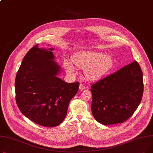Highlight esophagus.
<instances>
[{
	"label": "esophagus",
	"mask_w": 153,
	"mask_h": 153,
	"mask_svg": "<svg viewBox=\"0 0 153 153\" xmlns=\"http://www.w3.org/2000/svg\"><path fill=\"white\" fill-rule=\"evenodd\" d=\"M85 89V86L84 85V84H81L79 85V89L81 90V91H83V90H84Z\"/></svg>",
	"instance_id": "34e87169"
}]
</instances>
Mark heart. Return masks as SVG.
<instances>
[{
  "mask_svg": "<svg viewBox=\"0 0 153 153\" xmlns=\"http://www.w3.org/2000/svg\"><path fill=\"white\" fill-rule=\"evenodd\" d=\"M73 62L77 67L85 69L86 77L91 80H99L112 69L114 61L109 56L97 51H82L73 57ZM64 67L69 74L75 72V68L71 61H64Z\"/></svg>",
  "mask_w": 153,
  "mask_h": 153,
  "instance_id": "1",
  "label": "heart"
}]
</instances>
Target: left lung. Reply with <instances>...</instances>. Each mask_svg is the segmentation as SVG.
Returning <instances> with one entry per match:
<instances>
[{
	"label": "left lung",
	"instance_id": "obj_1",
	"mask_svg": "<svg viewBox=\"0 0 153 153\" xmlns=\"http://www.w3.org/2000/svg\"><path fill=\"white\" fill-rule=\"evenodd\" d=\"M143 78L137 61L91 85V110L102 125L126 122L139 106L143 94Z\"/></svg>",
	"mask_w": 153,
	"mask_h": 153
}]
</instances>
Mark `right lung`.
Here are the masks:
<instances>
[{
	"label": "right lung",
	"instance_id": "obj_1",
	"mask_svg": "<svg viewBox=\"0 0 153 153\" xmlns=\"http://www.w3.org/2000/svg\"><path fill=\"white\" fill-rule=\"evenodd\" d=\"M38 45L26 54L16 75L15 100L26 117L39 125L51 128L65 118L79 82L69 84L56 76L60 67L53 61V49H40Z\"/></svg>",
	"mask_w": 153,
	"mask_h": 153
}]
</instances>
